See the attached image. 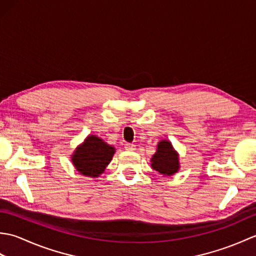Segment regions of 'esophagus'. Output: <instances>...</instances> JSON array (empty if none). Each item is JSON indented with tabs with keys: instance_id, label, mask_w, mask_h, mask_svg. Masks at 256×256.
Returning a JSON list of instances; mask_svg holds the SVG:
<instances>
[{
	"instance_id": "34e87169",
	"label": "esophagus",
	"mask_w": 256,
	"mask_h": 256,
	"mask_svg": "<svg viewBox=\"0 0 256 256\" xmlns=\"http://www.w3.org/2000/svg\"><path fill=\"white\" fill-rule=\"evenodd\" d=\"M125 150H135V145L134 144H132V143H126L125 144Z\"/></svg>"
}]
</instances>
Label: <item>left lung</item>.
Wrapping results in <instances>:
<instances>
[{"instance_id":"1","label":"left lung","mask_w":256,"mask_h":256,"mask_svg":"<svg viewBox=\"0 0 256 256\" xmlns=\"http://www.w3.org/2000/svg\"><path fill=\"white\" fill-rule=\"evenodd\" d=\"M152 167L165 176H170L178 170V155L174 150L170 142L165 140L158 143L157 152L152 158Z\"/></svg>"}]
</instances>
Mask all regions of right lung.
I'll list each match as a JSON object with an SVG mask.
<instances>
[{"instance_id": "obj_1", "label": "right lung", "mask_w": 256, "mask_h": 256, "mask_svg": "<svg viewBox=\"0 0 256 256\" xmlns=\"http://www.w3.org/2000/svg\"><path fill=\"white\" fill-rule=\"evenodd\" d=\"M114 152L116 150L112 146L94 135H90L74 152L72 162L82 175L98 177L104 172L106 165L111 162Z\"/></svg>"}]
</instances>
